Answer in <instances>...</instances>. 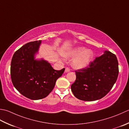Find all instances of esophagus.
I'll return each instance as SVG.
<instances>
[{
	"mask_svg": "<svg viewBox=\"0 0 129 129\" xmlns=\"http://www.w3.org/2000/svg\"><path fill=\"white\" fill-rule=\"evenodd\" d=\"M70 71V68H68V67H66L65 68V72H69Z\"/></svg>",
	"mask_w": 129,
	"mask_h": 129,
	"instance_id": "1",
	"label": "esophagus"
}]
</instances>
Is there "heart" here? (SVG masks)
<instances>
[{
  "mask_svg": "<svg viewBox=\"0 0 129 129\" xmlns=\"http://www.w3.org/2000/svg\"><path fill=\"white\" fill-rule=\"evenodd\" d=\"M93 53L91 49H86L85 47H77L66 53L67 57L76 56L72 62V66L77 68H85L90 63L93 58Z\"/></svg>",
  "mask_w": 129,
  "mask_h": 129,
  "instance_id": "obj_1",
  "label": "heart"
}]
</instances>
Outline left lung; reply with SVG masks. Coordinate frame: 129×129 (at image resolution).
<instances>
[{"mask_svg": "<svg viewBox=\"0 0 129 129\" xmlns=\"http://www.w3.org/2000/svg\"><path fill=\"white\" fill-rule=\"evenodd\" d=\"M76 79L71 90L76 98L86 101L101 99L109 92L119 75L116 56L106 51L87 67L75 71Z\"/></svg>", "mask_w": 129, "mask_h": 129, "instance_id": "8db88e82", "label": "left lung"}]
</instances>
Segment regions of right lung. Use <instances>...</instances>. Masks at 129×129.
Returning <instances> with one entry per match:
<instances>
[{"instance_id": "obj_1", "label": "right lung", "mask_w": 129, "mask_h": 129, "mask_svg": "<svg viewBox=\"0 0 129 129\" xmlns=\"http://www.w3.org/2000/svg\"><path fill=\"white\" fill-rule=\"evenodd\" d=\"M41 41L24 44L13 54L10 65V76L15 88L31 100L46 98L53 90L57 80L65 68L55 70L43 59H35Z\"/></svg>"}]
</instances>
